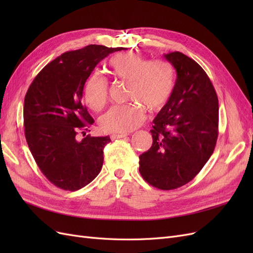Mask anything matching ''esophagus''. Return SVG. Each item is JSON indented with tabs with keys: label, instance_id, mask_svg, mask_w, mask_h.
I'll list each match as a JSON object with an SVG mask.
<instances>
[{
	"label": "esophagus",
	"instance_id": "1",
	"mask_svg": "<svg viewBox=\"0 0 253 253\" xmlns=\"http://www.w3.org/2000/svg\"><path fill=\"white\" fill-rule=\"evenodd\" d=\"M126 136H127L126 133H124V134H113V135H111V139L112 140L120 139V138H125V137H126Z\"/></svg>",
	"mask_w": 253,
	"mask_h": 253
}]
</instances>
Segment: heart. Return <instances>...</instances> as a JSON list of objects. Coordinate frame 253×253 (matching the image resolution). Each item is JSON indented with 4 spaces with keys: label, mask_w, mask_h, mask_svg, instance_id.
I'll return each mask as SVG.
<instances>
[{
    "label": "heart",
    "mask_w": 253,
    "mask_h": 253,
    "mask_svg": "<svg viewBox=\"0 0 253 253\" xmlns=\"http://www.w3.org/2000/svg\"><path fill=\"white\" fill-rule=\"evenodd\" d=\"M109 70L114 78L128 82L127 100L131 104L115 105L99 120L102 131L124 134L138 127L145 118V109L158 112L170 100L175 76L173 66L166 60L148 61L136 53H119L109 61ZM109 96L108 81L94 74L84 87V99L89 109H103Z\"/></svg>",
    "instance_id": "1"
}]
</instances>
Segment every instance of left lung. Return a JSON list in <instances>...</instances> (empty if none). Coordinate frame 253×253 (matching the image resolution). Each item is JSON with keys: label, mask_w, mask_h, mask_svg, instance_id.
<instances>
[{"label": "left lung", "mask_w": 253, "mask_h": 253, "mask_svg": "<svg viewBox=\"0 0 253 253\" xmlns=\"http://www.w3.org/2000/svg\"><path fill=\"white\" fill-rule=\"evenodd\" d=\"M177 74L170 100L153 120V143L139 156L143 179L160 190L186 185L215 148L218 99L206 72L179 51L164 55Z\"/></svg>", "instance_id": "8db88e82"}]
</instances>
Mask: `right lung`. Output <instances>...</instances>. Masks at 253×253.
Instances as JSON below:
<instances>
[{"label": "right lung", "mask_w": 253, "mask_h": 253, "mask_svg": "<svg viewBox=\"0 0 253 253\" xmlns=\"http://www.w3.org/2000/svg\"><path fill=\"white\" fill-rule=\"evenodd\" d=\"M120 49L88 45L64 52L37 75L27 90L23 116L28 148L45 177L60 189L79 190L101 171L110 136L77 139L78 132L94 124L82 103L83 87L96 65Z\"/></svg>", "instance_id": "obj_1"}]
</instances>
